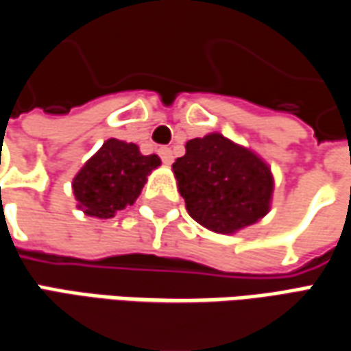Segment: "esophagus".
Returning <instances> with one entry per match:
<instances>
[{"mask_svg":"<svg viewBox=\"0 0 351 351\" xmlns=\"http://www.w3.org/2000/svg\"><path fill=\"white\" fill-rule=\"evenodd\" d=\"M158 154H160V158L164 164H168V166H170L171 162H173V152H171V149H168V147H162V149H158Z\"/></svg>","mask_w":351,"mask_h":351,"instance_id":"34e87169","label":"esophagus"}]
</instances>
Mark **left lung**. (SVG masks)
<instances>
[{"instance_id":"1","label":"left lung","mask_w":351,"mask_h":351,"mask_svg":"<svg viewBox=\"0 0 351 351\" xmlns=\"http://www.w3.org/2000/svg\"><path fill=\"white\" fill-rule=\"evenodd\" d=\"M189 216L216 233H235L269 210L271 170L245 147L219 134L191 139L171 164Z\"/></svg>"}]
</instances>
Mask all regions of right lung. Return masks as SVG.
<instances>
[{"instance_id": "1", "label": "right lung", "mask_w": 351, "mask_h": 351, "mask_svg": "<svg viewBox=\"0 0 351 351\" xmlns=\"http://www.w3.org/2000/svg\"><path fill=\"white\" fill-rule=\"evenodd\" d=\"M158 166L156 154L145 156L135 143L108 139L72 181L78 208L88 216L112 217L134 204L147 176Z\"/></svg>"}]
</instances>
